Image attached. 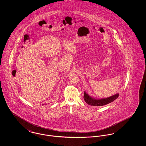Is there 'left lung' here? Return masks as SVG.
I'll return each instance as SVG.
<instances>
[{"label": "left lung", "mask_w": 146, "mask_h": 146, "mask_svg": "<svg viewBox=\"0 0 146 146\" xmlns=\"http://www.w3.org/2000/svg\"><path fill=\"white\" fill-rule=\"evenodd\" d=\"M119 96V94L114 95L110 97L104 98H95L94 97H91L88 95L85 91L84 92V99L85 101L90 106H102L106 104L111 103L117 99Z\"/></svg>", "instance_id": "left-lung-1"}]
</instances>
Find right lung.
Returning <instances> with one entry per match:
<instances>
[{
    "label": "right lung",
    "mask_w": 146,
    "mask_h": 146,
    "mask_svg": "<svg viewBox=\"0 0 146 146\" xmlns=\"http://www.w3.org/2000/svg\"><path fill=\"white\" fill-rule=\"evenodd\" d=\"M46 104H45V105H46ZM42 105H44V104H42Z\"/></svg>",
    "instance_id": "add662e5"
}]
</instances>
